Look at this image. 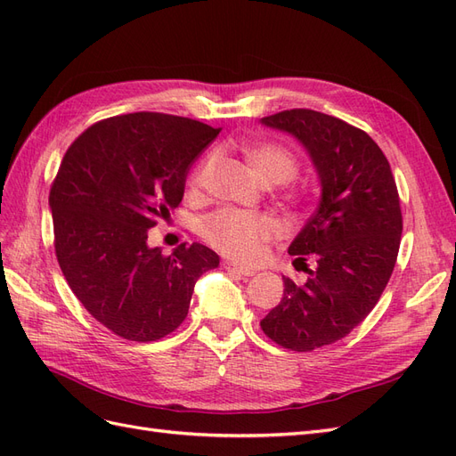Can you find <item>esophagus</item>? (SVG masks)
Masks as SVG:
<instances>
[{"label":"esophagus","instance_id":"34e87169","mask_svg":"<svg viewBox=\"0 0 456 456\" xmlns=\"http://www.w3.org/2000/svg\"><path fill=\"white\" fill-rule=\"evenodd\" d=\"M228 272H236V273H241V275H245V278H249V275H255L256 273V270L255 268H247V266H240V265H236V262H230V260H224V265H223Z\"/></svg>","mask_w":456,"mask_h":456}]
</instances>
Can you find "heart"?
I'll list each match as a JSON object with an SVG mask.
<instances>
[{
	"mask_svg": "<svg viewBox=\"0 0 456 456\" xmlns=\"http://www.w3.org/2000/svg\"><path fill=\"white\" fill-rule=\"evenodd\" d=\"M253 171L262 183H287L297 175V159L291 151L278 144H260L247 151ZM213 159L200 163L191 173V184L203 183ZM205 240L215 249L233 258H253L265 241L280 233V226L268 215H253L240 209H220L207 216L201 224Z\"/></svg>",
	"mask_w": 456,
	"mask_h": 456,
	"instance_id": "obj_1",
	"label": "heart"
}]
</instances>
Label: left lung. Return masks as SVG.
Here are the masks:
<instances>
[{"instance_id": "8db88e82", "label": "left lung", "mask_w": 456, "mask_h": 456, "mask_svg": "<svg viewBox=\"0 0 456 456\" xmlns=\"http://www.w3.org/2000/svg\"><path fill=\"white\" fill-rule=\"evenodd\" d=\"M260 123L305 148L322 188L315 213L287 249L308 280L283 278L281 302L260 322L280 346L310 352L346 337L375 308L402 240L399 196L388 159L365 131L305 108Z\"/></svg>"}]
</instances>
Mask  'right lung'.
<instances>
[{
    "label": "right lung",
    "mask_w": 456,
    "mask_h": 456,
    "mask_svg": "<svg viewBox=\"0 0 456 456\" xmlns=\"http://www.w3.org/2000/svg\"><path fill=\"white\" fill-rule=\"evenodd\" d=\"M220 129L136 112L81 133L51 186L54 251L81 305L118 337L150 342L184 322L196 281L218 266L201 243L165 256L148 230L183 201L186 176Z\"/></svg>",
    "instance_id": "add662e5"
}]
</instances>
